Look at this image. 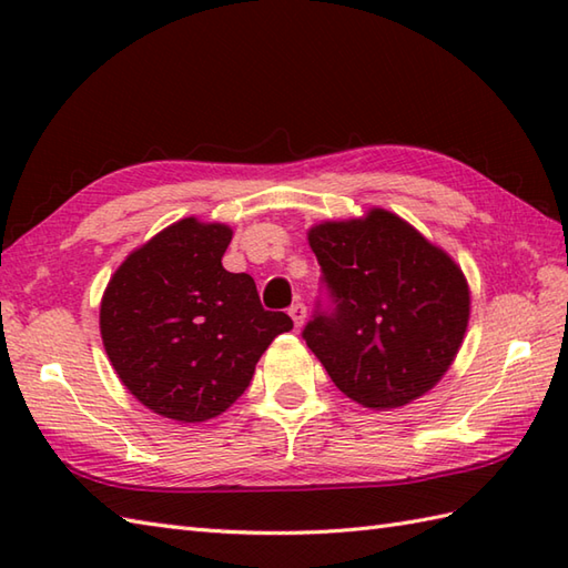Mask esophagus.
<instances>
[{
	"label": "esophagus",
	"instance_id": "1",
	"mask_svg": "<svg viewBox=\"0 0 568 568\" xmlns=\"http://www.w3.org/2000/svg\"><path fill=\"white\" fill-rule=\"evenodd\" d=\"M287 315L293 317L295 327H303V324H305V317H307V307H305L303 303H295L291 310H287Z\"/></svg>",
	"mask_w": 568,
	"mask_h": 568
}]
</instances>
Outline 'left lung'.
<instances>
[{
  "label": "left lung",
  "instance_id": "obj_1",
  "mask_svg": "<svg viewBox=\"0 0 568 568\" xmlns=\"http://www.w3.org/2000/svg\"><path fill=\"white\" fill-rule=\"evenodd\" d=\"M334 312L305 327L310 352L368 409L409 405L452 368L470 317V287L449 253L390 210L307 229Z\"/></svg>",
  "mask_w": 568,
  "mask_h": 568
}]
</instances>
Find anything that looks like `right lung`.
<instances>
[{
	"label": "right lung",
	"instance_id": "obj_1",
	"mask_svg": "<svg viewBox=\"0 0 568 568\" xmlns=\"http://www.w3.org/2000/svg\"><path fill=\"white\" fill-rule=\"evenodd\" d=\"M234 232L185 216L134 248L100 303V334L124 388L151 413L197 425L220 417L248 388L285 312L261 307L248 273L222 256Z\"/></svg>",
	"mask_w": 568,
	"mask_h": 568
}]
</instances>
